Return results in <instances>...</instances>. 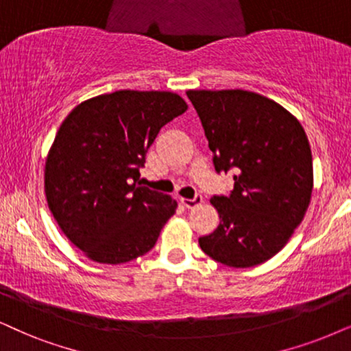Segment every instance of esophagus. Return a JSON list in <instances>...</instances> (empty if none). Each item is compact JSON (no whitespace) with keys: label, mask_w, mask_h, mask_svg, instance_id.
Returning <instances> with one entry per match:
<instances>
[{"label":"esophagus","mask_w":351,"mask_h":351,"mask_svg":"<svg viewBox=\"0 0 351 351\" xmlns=\"http://www.w3.org/2000/svg\"><path fill=\"white\" fill-rule=\"evenodd\" d=\"M181 204H183L186 208H194V207L201 206V204H202V196H201V194H196V196H194L193 199L181 197Z\"/></svg>","instance_id":"1"}]
</instances>
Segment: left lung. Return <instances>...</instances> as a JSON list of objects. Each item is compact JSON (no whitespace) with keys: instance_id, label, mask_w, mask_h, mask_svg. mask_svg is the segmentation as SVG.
I'll use <instances>...</instances> for the list:
<instances>
[{"instance_id":"obj_1","label":"left lung","mask_w":351,"mask_h":351,"mask_svg":"<svg viewBox=\"0 0 351 351\" xmlns=\"http://www.w3.org/2000/svg\"><path fill=\"white\" fill-rule=\"evenodd\" d=\"M217 171H234L228 196H214L220 225L199 238L208 257L252 267L274 257L298 227L313 193L308 136L290 112L254 92L188 90Z\"/></svg>"}]
</instances>
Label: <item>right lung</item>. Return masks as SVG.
<instances>
[{"mask_svg":"<svg viewBox=\"0 0 351 351\" xmlns=\"http://www.w3.org/2000/svg\"><path fill=\"white\" fill-rule=\"evenodd\" d=\"M186 110L173 92L117 90L61 123L45 162L48 208L92 261L130 263L157 243L178 204L141 186L139 168L158 131Z\"/></svg>","mask_w":351,"mask_h":351,"instance_id":"right-lung-1","label":"right lung"}]
</instances>
